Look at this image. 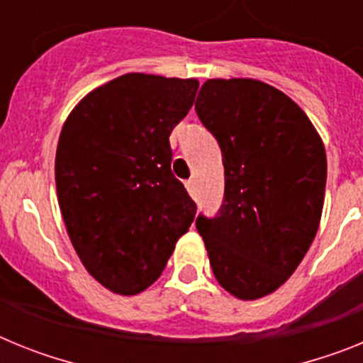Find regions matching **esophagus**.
Listing matches in <instances>:
<instances>
[{
    "mask_svg": "<svg viewBox=\"0 0 363 363\" xmlns=\"http://www.w3.org/2000/svg\"><path fill=\"white\" fill-rule=\"evenodd\" d=\"M185 187H187L191 196H196V182H194V179H187V182H185Z\"/></svg>",
    "mask_w": 363,
    "mask_h": 363,
    "instance_id": "obj_1",
    "label": "esophagus"
}]
</instances>
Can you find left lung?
I'll list each match as a JSON object with an SVG mask.
<instances>
[{"label":"left lung","mask_w":363,"mask_h":363,"mask_svg":"<svg viewBox=\"0 0 363 363\" xmlns=\"http://www.w3.org/2000/svg\"><path fill=\"white\" fill-rule=\"evenodd\" d=\"M196 112L225 169L220 213L196 229L218 284L258 300L289 280L318 233L325 147L306 112L259 79H207Z\"/></svg>","instance_id":"obj_1"}]
</instances>
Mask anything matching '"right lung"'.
I'll list each match as a JSON object with an SVG mask.
<instances>
[{
	"label": "right lung",
	"mask_w": 363,
	"mask_h": 363,
	"mask_svg": "<svg viewBox=\"0 0 363 363\" xmlns=\"http://www.w3.org/2000/svg\"><path fill=\"white\" fill-rule=\"evenodd\" d=\"M198 79L129 72L96 86L63 123L56 191L83 267L108 291L158 280L196 203L171 171L169 136L187 116Z\"/></svg>",
	"instance_id": "obj_1"
}]
</instances>
